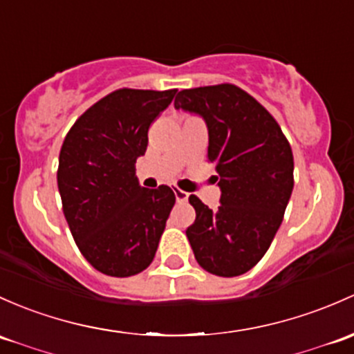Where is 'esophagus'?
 <instances>
[{"label":"esophagus","instance_id":"obj_1","mask_svg":"<svg viewBox=\"0 0 354 354\" xmlns=\"http://www.w3.org/2000/svg\"><path fill=\"white\" fill-rule=\"evenodd\" d=\"M174 196H176V202H187L188 200V193L180 188H174Z\"/></svg>","mask_w":354,"mask_h":354}]
</instances>
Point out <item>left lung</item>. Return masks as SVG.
<instances>
[{
	"mask_svg": "<svg viewBox=\"0 0 354 354\" xmlns=\"http://www.w3.org/2000/svg\"><path fill=\"white\" fill-rule=\"evenodd\" d=\"M174 109L203 117L208 161L218 173L221 205L189 195L196 218L187 229L195 259L217 277L258 265L283 221L293 189V154L278 122L236 84L181 89Z\"/></svg>",
	"mask_w": 354,
	"mask_h": 354,
	"instance_id": "8db88e82",
	"label": "left lung"
}]
</instances>
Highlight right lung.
Masks as SVG:
<instances>
[{"instance_id": "right-lung-1", "label": "right lung", "mask_w": 354, "mask_h": 354, "mask_svg": "<svg viewBox=\"0 0 354 354\" xmlns=\"http://www.w3.org/2000/svg\"><path fill=\"white\" fill-rule=\"evenodd\" d=\"M174 95L176 89H117L89 106L62 142V212L81 254L103 274L140 273L158 251L176 196L166 185L140 187L136 161L147 149L149 127Z\"/></svg>"}]
</instances>
